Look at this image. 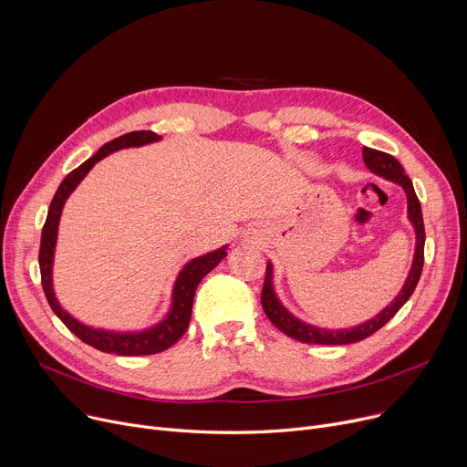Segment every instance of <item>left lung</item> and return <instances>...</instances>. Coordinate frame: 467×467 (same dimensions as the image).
Instances as JSON below:
<instances>
[{"mask_svg": "<svg viewBox=\"0 0 467 467\" xmlns=\"http://www.w3.org/2000/svg\"><path fill=\"white\" fill-rule=\"evenodd\" d=\"M363 161L371 171L375 174L400 183L405 192H407V202H409V219L410 223L414 225L416 231V250H414V259H412V266L409 278L401 289L400 296L394 299L389 306H386L377 317L369 320L367 324L356 326L354 329H342V331H327V329H320V327H312L303 324L301 320H297L296 316H291L276 299L275 289H273V265H266V275H265V284H263V291H261V305L263 310L266 314L268 320L275 324V327H278L284 335L296 338L299 342H306V345H352V342H359L367 337H371L373 333H377L380 327H384L391 317L398 314V310L409 301V297L412 296V291L416 289V284L420 280L422 275V266H424V242H426V233H424V219H422V208H420V201L419 196L414 192L412 182L409 180V176L405 174L403 166L388 153L371 150V147H365L363 150Z\"/></svg>", "mask_w": 467, "mask_h": 467, "instance_id": "8db88e82", "label": "left lung"}]
</instances>
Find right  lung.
<instances>
[{
	"instance_id": "right-lung-1",
	"label": "right lung",
	"mask_w": 467,
	"mask_h": 467,
	"mask_svg": "<svg viewBox=\"0 0 467 467\" xmlns=\"http://www.w3.org/2000/svg\"><path fill=\"white\" fill-rule=\"evenodd\" d=\"M157 140H161V136L151 130H136V132L122 134V136L108 141L104 147H100L98 153L92 155L88 161H85L79 168L71 170L53 196L43 231H41L39 271H41V285H43L48 305H51L53 312L60 317L62 324L73 335L81 338L83 342H87L88 347H94L96 350L106 352V354L151 356V354L164 352L171 345H176V342L183 337V333L189 327L196 285H199L201 280L212 271V268H215L217 263L227 255L225 248H221V250H215L212 254L196 257L191 263H187L176 280L174 297H171V308H170L168 316L159 326L147 329V331H141V333H113V331L87 327L81 322H78L76 317H71L66 310H62V306L58 305V301L55 297V291H53L51 271H53V255H55V244H57V233H58V221H60V213H62L64 202L69 196V192L79 185V182L87 176V171L98 161H102L106 155H109L117 150H122V147H138V145H145V143H151Z\"/></svg>"
}]
</instances>
